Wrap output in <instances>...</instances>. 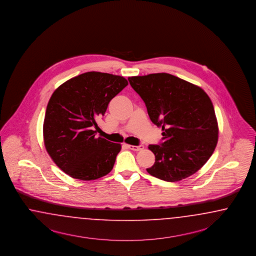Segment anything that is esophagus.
<instances>
[{
	"label": "esophagus",
	"instance_id": "34e87169",
	"mask_svg": "<svg viewBox=\"0 0 256 256\" xmlns=\"http://www.w3.org/2000/svg\"><path fill=\"white\" fill-rule=\"evenodd\" d=\"M128 148L132 149L133 151H140L144 149V146H128Z\"/></svg>",
	"mask_w": 256,
	"mask_h": 256
}]
</instances>
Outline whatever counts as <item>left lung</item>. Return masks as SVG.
<instances>
[{
	"mask_svg": "<svg viewBox=\"0 0 256 256\" xmlns=\"http://www.w3.org/2000/svg\"><path fill=\"white\" fill-rule=\"evenodd\" d=\"M148 116L162 126L163 142L150 144L155 163L148 174L176 182L200 170L213 154L218 126L212 101L201 87L168 73L128 77Z\"/></svg>",
	"mask_w": 256,
	"mask_h": 256,
	"instance_id": "left-lung-1",
	"label": "left lung"
}]
</instances>
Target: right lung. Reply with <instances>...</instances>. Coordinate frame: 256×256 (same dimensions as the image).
<instances>
[{"mask_svg":"<svg viewBox=\"0 0 256 256\" xmlns=\"http://www.w3.org/2000/svg\"><path fill=\"white\" fill-rule=\"evenodd\" d=\"M128 84L122 76L96 71L72 78L50 96L43 124L46 152L66 174L94 180L112 170L120 144L96 137V119Z\"/></svg>","mask_w":256,"mask_h":256,"instance_id":"add662e5","label":"right lung"}]
</instances>
